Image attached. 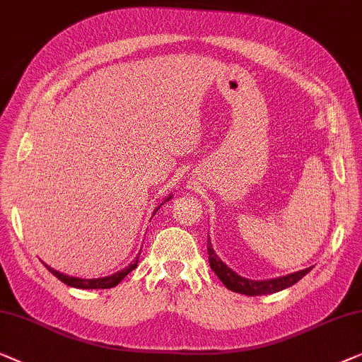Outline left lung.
<instances>
[{
  "label": "left lung",
  "instance_id": "1",
  "mask_svg": "<svg viewBox=\"0 0 362 362\" xmlns=\"http://www.w3.org/2000/svg\"><path fill=\"white\" fill-rule=\"evenodd\" d=\"M208 261H210V267L213 272L216 274L218 279L226 285V288L233 290L236 293L247 295V297H256V295H267V293H276L279 290H284L298 282L300 279L312 271V267L303 269V271L288 274V276L277 277V279H269V281H251V279L241 277L226 266L220 257L216 256V252L213 251L210 238H208Z\"/></svg>",
  "mask_w": 362,
  "mask_h": 362
}]
</instances>
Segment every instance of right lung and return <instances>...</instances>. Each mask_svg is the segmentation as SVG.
Segmentation results:
<instances>
[{
    "label": "right lung",
    "mask_w": 362,
    "mask_h": 362,
    "mask_svg": "<svg viewBox=\"0 0 362 362\" xmlns=\"http://www.w3.org/2000/svg\"><path fill=\"white\" fill-rule=\"evenodd\" d=\"M172 198V195H169L164 200V203L165 202H169ZM159 210V208H156L154 210V213ZM141 254V252H139ZM139 254H137V257L134 259V261H132V264H129L128 267H124V269H121L119 272H116V274H113V276H108V277H101V279H78V277H70V276H65V274H62V272H59V271H55V269H52V267H49L47 264H45V267L49 269V272H52L55 277L59 279L60 282H64V284H67V285H70V287H75V288H111V287H116V285H118L121 281H123V279L128 276V274L131 272V271H134V269L137 267V262H139Z\"/></svg>",
    "instance_id": "right-lung-1"
}]
</instances>
